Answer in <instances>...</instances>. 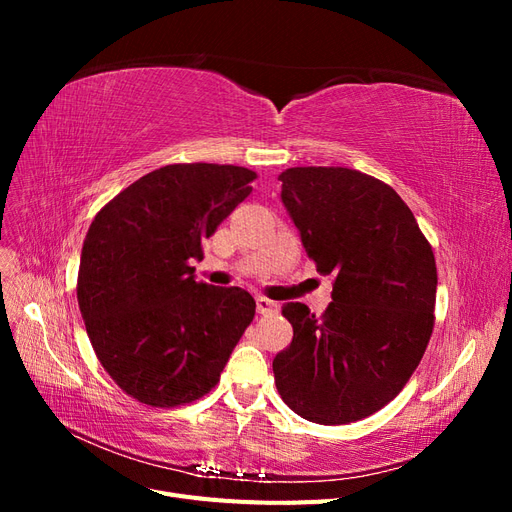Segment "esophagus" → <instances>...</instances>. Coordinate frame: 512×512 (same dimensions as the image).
Instances as JSON below:
<instances>
[{"label":"esophagus","mask_w":512,"mask_h":512,"mask_svg":"<svg viewBox=\"0 0 512 512\" xmlns=\"http://www.w3.org/2000/svg\"><path fill=\"white\" fill-rule=\"evenodd\" d=\"M256 309H258V314L267 316V314L277 312V303L271 301V299H267V297H258V299H256Z\"/></svg>","instance_id":"obj_1"}]
</instances>
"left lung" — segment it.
Here are the masks:
<instances>
[{"label":"left lung","mask_w":512,"mask_h":512,"mask_svg":"<svg viewBox=\"0 0 512 512\" xmlns=\"http://www.w3.org/2000/svg\"><path fill=\"white\" fill-rule=\"evenodd\" d=\"M282 200L309 260L333 275L322 316L286 303L292 342L273 359L284 404L320 425L378 412L404 389L433 331L438 269L414 213L384 181L342 166H294Z\"/></svg>","instance_id":"1"}]
</instances>
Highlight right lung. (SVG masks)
<instances>
[{
    "label": "right lung",
    "instance_id": "1",
    "mask_svg": "<svg viewBox=\"0 0 512 512\" xmlns=\"http://www.w3.org/2000/svg\"><path fill=\"white\" fill-rule=\"evenodd\" d=\"M256 177L232 164H168L108 200L87 230L76 299L89 342L145 406L205 397L254 320L250 292L196 282L190 260H203V241Z\"/></svg>",
    "mask_w": 512,
    "mask_h": 512
}]
</instances>
